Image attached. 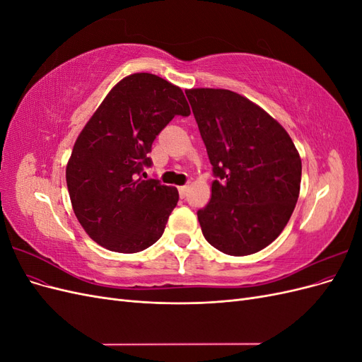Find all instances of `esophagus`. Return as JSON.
<instances>
[{
    "instance_id": "1",
    "label": "esophagus",
    "mask_w": 362,
    "mask_h": 362,
    "mask_svg": "<svg viewBox=\"0 0 362 362\" xmlns=\"http://www.w3.org/2000/svg\"><path fill=\"white\" fill-rule=\"evenodd\" d=\"M178 192H180V198H184V196L189 192V187L187 185H181V187H178Z\"/></svg>"
}]
</instances>
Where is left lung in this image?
Segmentation results:
<instances>
[{
    "mask_svg": "<svg viewBox=\"0 0 362 362\" xmlns=\"http://www.w3.org/2000/svg\"><path fill=\"white\" fill-rule=\"evenodd\" d=\"M216 180L198 211L205 240L226 255L264 249L288 223L302 161L291 137L261 107L226 89L185 90Z\"/></svg>",
    "mask_w": 362,
    "mask_h": 362,
    "instance_id": "1",
    "label": "left lung"
}]
</instances>
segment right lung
<instances>
[{
    "mask_svg": "<svg viewBox=\"0 0 362 362\" xmlns=\"http://www.w3.org/2000/svg\"><path fill=\"white\" fill-rule=\"evenodd\" d=\"M190 107L178 86L148 72L125 76L75 140L66 166L74 213L93 242L136 254L163 235L178 190L141 180L152 141Z\"/></svg>",
    "mask_w": 362,
    "mask_h": 362,
    "instance_id": "add662e5",
    "label": "right lung"
}]
</instances>
